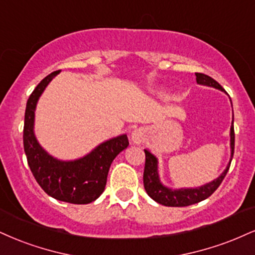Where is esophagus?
I'll return each mask as SVG.
<instances>
[{
	"instance_id": "34e87169",
	"label": "esophagus",
	"mask_w": 255,
	"mask_h": 255,
	"mask_svg": "<svg viewBox=\"0 0 255 255\" xmlns=\"http://www.w3.org/2000/svg\"><path fill=\"white\" fill-rule=\"evenodd\" d=\"M130 136H131V140H133V142L141 143L143 140H145V131H143V129H141V128H136V129L131 131Z\"/></svg>"
}]
</instances>
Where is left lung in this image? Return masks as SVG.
<instances>
[{"label": "left lung", "instance_id": "8db88e82", "mask_svg": "<svg viewBox=\"0 0 255 255\" xmlns=\"http://www.w3.org/2000/svg\"><path fill=\"white\" fill-rule=\"evenodd\" d=\"M196 81L198 84L207 85V87H213L219 89L221 91H225L221 85L217 83L215 79H213L209 76L204 75V73H195ZM233 121H234V115H233ZM234 143H235V134H234V126L231 127V160L229 164L227 165L226 170L221 173L216 179L213 182L204 184V185L198 186V188H189V189H170L167 186L162 185L159 178L158 172V159L155 155H153L148 149H145L146 154V162H145V170H143V186L147 195L159 204L166 205V207H188V205L196 204L198 202L204 201L215 192V190L219 188L220 184L225 179L227 172H228L229 167H231V162L234 154Z\"/></svg>", "mask_w": 255, "mask_h": 255}]
</instances>
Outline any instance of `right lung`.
Masks as SVG:
<instances>
[{
	"mask_svg": "<svg viewBox=\"0 0 255 255\" xmlns=\"http://www.w3.org/2000/svg\"><path fill=\"white\" fill-rule=\"evenodd\" d=\"M60 71H54L36 85L27 101L23 148L28 166L41 189L51 197L72 204H88L102 195L110 165L129 142L126 134L98 145L89 154L64 161L52 157L39 145L34 134V112L39 97Z\"/></svg>",
	"mask_w": 255,
	"mask_h": 255,
	"instance_id": "obj_1",
	"label": "right lung"
}]
</instances>
